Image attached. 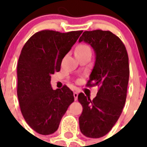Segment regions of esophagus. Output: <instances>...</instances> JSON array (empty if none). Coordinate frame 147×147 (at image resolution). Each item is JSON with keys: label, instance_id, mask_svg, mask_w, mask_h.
Wrapping results in <instances>:
<instances>
[{"label": "esophagus", "instance_id": "esophagus-1", "mask_svg": "<svg viewBox=\"0 0 147 147\" xmlns=\"http://www.w3.org/2000/svg\"><path fill=\"white\" fill-rule=\"evenodd\" d=\"M73 94H74V98H75V100H77V99H78V92H75L73 93Z\"/></svg>", "mask_w": 147, "mask_h": 147}]
</instances>
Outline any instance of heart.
Masks as SVG:
<instances>
[{"label":"heart","mask_w":147,"mask_h":147,"mask_svg":"<svg viewBox=\"0 0 147 147\" xmlns=\"http://www.w3.org/2000/svg\"><path fill=\"white\" fill-rule=\"evenodd\" d=\"M87 52H91L90 47L88 46H87V45L81 44L76 47L75 53H87Z\"/></svg>","instance_id":"b5f03b06"}]
</instances>
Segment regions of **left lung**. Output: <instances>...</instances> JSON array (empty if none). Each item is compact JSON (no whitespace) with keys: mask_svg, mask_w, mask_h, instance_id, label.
<instances>
[{"mask_svg":"<svg viewBox=\"0 0 147 147\" xmlns=\"http://www.w3.org/2000/svg\"><path fill=\"white\" fill-rule=\"evenodd\" d=\"M92 46L95 62L86 86H98L97 96L80 93L78 101L82 105L79 127L85 137L99 138L111 130L121 116L127 98L129 82V59L121 39L111 31H85L78 42Z\"/></svg>","mask_w":147,"mask_h":147,"instance_id":"left-lung-1","label":"left lung"}]
</instances>
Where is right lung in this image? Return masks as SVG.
Returning <instances> with one entry per match:
<instances>
[{
  "instance_id": "obj_1",
  "label": "right lung",
  "mask_w": 147,
  "mask_h": 147,
  "mask_svg": "<svg viewBox=\"0 0 147 147\" xmlns=\"http://www.w3.org/2000/svg\"><path fill=\"white\" fill-rule=\"evenodd\" d=\"M82 33L40 31L22 49L17 64V97L25 121L40 134L55 132L74 101L73 92L66 85L52 88L51 75L60 71L62 59Z\"/></svg>"
}]
</instances>
